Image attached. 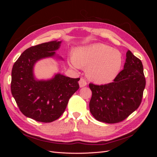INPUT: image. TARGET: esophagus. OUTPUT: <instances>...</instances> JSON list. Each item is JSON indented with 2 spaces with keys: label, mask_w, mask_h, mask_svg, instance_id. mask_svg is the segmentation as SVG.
<instances>
[{
  "label": "esophagus",
  "mask_w": 157,
  "mask_h": 157,
  "mask_svg": "<svg viewBox=\"0 0 157 157\" xmlns=\"http://www.w3.org/2000/svg\"><path fill=\"white\" fill-rule=\"evenodd\" d=\"M78 83H79V85H80V87H84L85 86H86V84H87L86 80H84V78H80Z\"/></svg>",
  "instance_id": "1"
}]
</instances>
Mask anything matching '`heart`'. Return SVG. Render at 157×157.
Listing matches in <instances>:
<instances>
[{"mask_svg": "<svg viewBox=\"0 0 157 157\" xmlns=\"http://www.w3.org/2000/svg\"><path fill=\"white\" fill-rule=\"evenodd\" d=\"M74 67H86L88 77L100 84L111 82L120 70L122 56L118 51L103 44L77 49L71 58Z\"/></svg>", "mask_w": 157, "mask_h": 157, "instance_id": "obj_1", "label": "heart"}]
</instances>
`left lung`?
<instances>
[{"instance_id": "left-lung-1", "label": "left lung", "mask_w": 157, "mask_h": 157, "mask_svg": "<svg viewBox=\"0 0 157 157\" xmlns=\"http://www.w3.org/2000/svg\"><path fill=\"white\" fill-rule=\"evenodd\" d=\"M145 83L141 61L128 50L124 69L113 82L89 84L92 92L90 113L96 120L108 124L123 121L140 105Z\"/></svg>"}]
</instances>
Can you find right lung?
Segmentation results:
<instances>
[{
	"label": "right lung",
	"instance_id": "right-lung-1",
	"mask_svg": "<svg viewBox=\"0 0 157 157\" xmlns=\"http://www.w3.org/2000/svg\"><path fill=\"white\" fill-rule=\"evenodd\" d=\"M61 41L33 46L23 52L12 71L11 92L20 111L25 117L41 122H51L64 113L68 101L79 88L80 78L57 74L49 80H36L33 66L38 60L54 56Z\"/></svg>",
	"mask_w": 157,
	"mask_h": 157
}]
</instances>
